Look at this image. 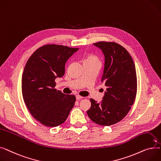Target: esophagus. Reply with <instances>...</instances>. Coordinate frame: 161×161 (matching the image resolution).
<instances>
[{
	"instance_id": "esophagus-1",
	"label": "esophagus",
	"mask_w": 161,
	"mask_h": 161,
	"mask_svg": "<svg viewBox=\"0 0 161 161\" xmlns=\"http://www.w3.org/2000/svg\"><path fill=\"white\" fill-rule=\"evenodd\" d=\"M83 97H80V96H79V95H77V96H75V98H76V100H80L81 99H82Z\"/></svg>"
}]
</instances>
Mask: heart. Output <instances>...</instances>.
Segmentation results:
<instances>
[{"mask_svg": "<svg viewBox=\"0 0 161 161\" xmlns=\"http://www.w3.org/2000/svg\"><path fill=\"white\" fill-rule=\"evenodd\" d=\"M84 62H97V63H99V59L97 57H96L95 55H88L86 58Z\"/></svg>", "mask_w": 161, "mask_h": 161, "instance_id": "heart-1", "label": "heart"}]
</instances>
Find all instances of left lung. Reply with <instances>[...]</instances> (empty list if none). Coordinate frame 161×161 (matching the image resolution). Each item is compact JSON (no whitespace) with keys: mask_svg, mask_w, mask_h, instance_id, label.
<instances>
[{"mask_svg":"<svg viewBox=\"0 0 161 161\" xmlns=\"http://www.w3.org/2000/svg\"><path fill=\"white\" fill-rule=\"evenodd\" d=\"M104 55V67L101 81L106 91L100 103L91 98L87 111L97 124L109 126L122 120L133 105L137 91L136 68L132 58L123 46L115 42L93 44Z\"/></svg>","mask_w":161,"mask_h":161,"instance_id":"left-lung-1","label":"left lung"}]
</instances>
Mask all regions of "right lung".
Returning <instances> with one entry per match:
<instances>
[{
    "mask_svg": "<svg viewBox=\"0 0 161 161\" xmlns=\"http://www.w3.org/2000/svg\"><path fill=\"white\" fill-rule=\"evenodd\" d=\"M79 48L46 45L29 58L22 76L24 102L33 117L47 126L63 124L74 106V95L57 91L55 80L62 78L65 64Z\"/></svg>",
    "mask_w": 161,
    "mask_h": 161,
    "instance_id": "1",
    "label": "right lung"
}]
</instances>
